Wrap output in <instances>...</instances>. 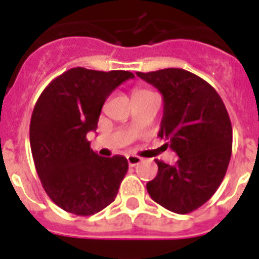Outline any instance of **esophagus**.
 <instances>
[{"mask_svg": "<svg viewBox=\"0 0 259 259\" xmlns=\"http://www.w3.org/2000/svg\"><path fill=\"white\" fill-rule=\"evenodd\" d=\"M126 158H127V162H129L130 166L138 165V164L142 161V158L140 157V156H136V154H129Z\"/></svg>", "mask_w": 259, "mask_h": 259, "instance_id": "1", "label": "esophagus"}]
</instances>
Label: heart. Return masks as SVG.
I'll list each match as a JSON object with an SVG mask.
<instances>
[{"label": "heart", "mask_w": 259, "mask_h": 259, "mask_svg": "<svg viewBox=\"0 0 259 259\" xmlns=\"http://www.w3.org/2000/svg\"><path fill=\"white\" fill-rule=\"evenodd\" d=\"M145 91H148V90H137L136 93H145ZM136 93H134V94H136Z\"/></svg>", "instance_id": "1"}]
</instances>
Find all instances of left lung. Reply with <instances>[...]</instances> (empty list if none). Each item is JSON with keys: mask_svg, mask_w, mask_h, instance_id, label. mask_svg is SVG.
<instances>
[{"mask_svg": "<svg viewBox=\"0 0 259 259\" xmlns=\"http://www.w3.org/2000/svg\"><path fill=\"white\" fill-rule=\"evenodd\" d=\"M164 97L158 137L177 153L176 165L156 160L157 176L146 184L156 203L189 213L217 192L229 168L233 127L225 103L209 83L181 70L137 72Z\"/></svg>", "mask_w": 259, "mask_h": 259, "instance_id": "obj_1", "label": "left lung"}]
</instances>
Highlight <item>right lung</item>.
Segmentation results:
<instances>
[{
	"label": "right lung",
	"mask_w": 259,
	"mask_h": 259,
	"mask_svg": "<svg viewBox=\"0 0 259 259\" xmlns=\"http://www.w3.org/2000/svg\"><path fill=\"white\" fill-rule=\"evenodd\" d=\"M130 78L129 71L71 68L55 78L34 105L29 140L36 172L51 200L67 212L90 217L117 196L127 160L98 156L87 133L97 130L106 98Z\"/></svg>",
	"instance_id": "right-lung-1"
}]
</instances>
